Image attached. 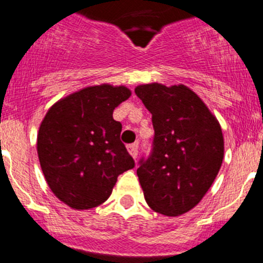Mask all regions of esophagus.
I'll use <instances>...</instances> for the list:
<instances>
[{
    "label": "esophagus",
    "instance_id": "obj_1",
    "mask_svg": "<svg viewBox=\"0 0 263 263\" xmlns=\"http://www.w3.org/2000/svg\"><path fill=\"white\" fill-rule=\"evenodd\" d=\"M128 152L130 153V156L134 160H137L138 157V143H133V144L128 145Z\"/></svg>",
    "mask_w": 263,
    "mask_h": 263
}]
</instances>
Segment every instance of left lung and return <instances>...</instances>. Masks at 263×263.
Returning <instances> with one entry per match:
<instances>
[{
	"label": "left lung",
	"mask_w": 263,
	"mask_h": 263,
	"mask_svg": "<svg viewBox=\"0 0 263 263\" xmlns=\"http://www.w3.org/2000/svg\"><path fill=\"white\" fill-rule=\"evenodd\" d=\"M135 95L152 114V153L137 170L145 202L155 212L179 216L201 202L223 158L217 119L183 84H142Z\"/></svg>",
	"instance_id": "1"
}]
</instances>
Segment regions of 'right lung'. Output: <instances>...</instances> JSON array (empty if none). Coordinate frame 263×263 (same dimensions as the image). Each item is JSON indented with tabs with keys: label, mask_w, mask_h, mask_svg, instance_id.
I'll return each instance as SVG.
<instances>
[{
	"label": "right lung",
	"mask_w": 263,
	"mask_h": 263,
	"mask_svg": "<svg viewBox=\"0 0 263 263\" xmlns=\"http://www.w3.org/2000/svg\"><path fill=\"white\" fill-rule=\"evenodd\" d=\"M132 96L110 84L83 88L57 101L41 123L37 152L52 193L74 210L107 201L118 176L134 167L112 112Z\"/></svg>",
	"instance_id": "obj_1"
}]
</instances>
